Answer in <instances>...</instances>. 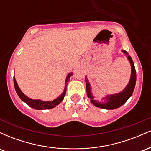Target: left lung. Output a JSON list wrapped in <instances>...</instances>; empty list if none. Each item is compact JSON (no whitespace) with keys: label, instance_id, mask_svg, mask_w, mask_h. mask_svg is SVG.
I'll return each mask as SVG.
<instances>
[{"label":"left lung","instance_id":"1","mask_svg":"<svg viewBox=\"0 0 151 151\" xmlns=\"http://www.w3.org/2000/svg\"><path fill=\"white\" fill-rule=\"evenodd\" d=\"M122 52L127 55L128 59H129L130 63H131V79H130L129 83L128 84V85L126 86L125 89L123 90L121 92L119 93H116V94L114 95H109V96H107L106 98H104V101L102 102L96 101V100H93V97L91 93V87H90L89 83V81H88V79H86V77L85 81L87 96L88 97L91 99V103H92L94 106H96L105 109H114L119 108L121 106L124 104L130 98V96L132 95L136 81V69H135L134 64H133V62L131 57L128 55V53L126 52L125 50H122Z\"/></svg>","mask_w":151,"mask_h":151}]
</instances>
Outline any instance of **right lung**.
Returning a JSON list of instances; mask_svg holds the SVG:
<instances>
[{
    "label": "right lung",
    "mask_w": 151,
    "mask_h": 151,
    "mask_svg": "<svg viewBox=\"0 0 151 151\" xmlns=\"http://www.w3.org/2000/svg\"><path fill=\"white\" fill-rule=\"evenodd\" d=\"M72 75V73L69 74L67 77V79H66V86L65 88V90H64V92L62 93V95L60 96H59L58 98H57L56 99L53 100L52 101H42L41 100H34L32 99L28 98L27 96H26L23 93L20 91V88L18 87V84H17L16 80H15V77L14 79H13V81H14V86L15 91H16L17 93L19 96V97L20 98V99L24 102H25L27 105H29L30 106L32 107V108H34L35 109H52L55 106H56L57 105H58L61 102L62 100H63L64 97H65V95L66 93V90H67V81H68L69 79L71 77V76Z\"/></svg>",
    "instance_id": "obj_1"
}]
</instances>
